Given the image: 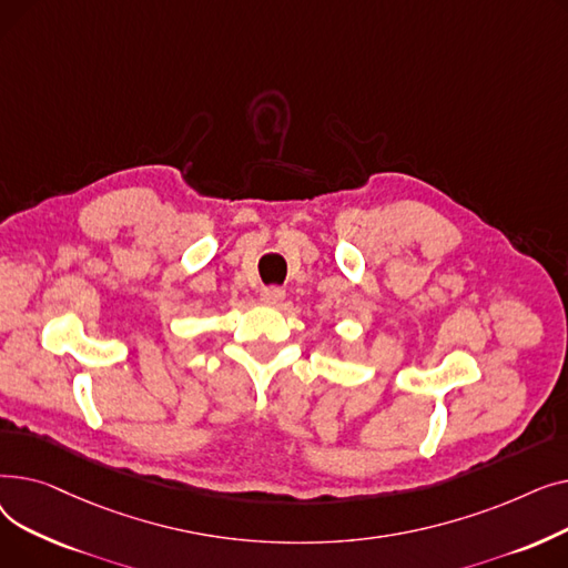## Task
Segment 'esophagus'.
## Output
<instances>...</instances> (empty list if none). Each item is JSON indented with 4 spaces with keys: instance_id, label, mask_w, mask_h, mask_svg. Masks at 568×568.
Segmentation results:
<instances>
[{
    "instance_id": "1",
    "label": "esophagus",
    "mask_w": 568,
    "mask_h": 568,
    "mask_svg": "<svg viewBox=\"0 0 568 568\" xmlns=\"http://www.w3.org/2000/svg\"><path fill=\"white\" fill-rule=\"evenodd\" d=\"M260 300L266 304V306H276L285 300V290L278 287V285H272V287H262L260 292Z\"/></svg>"
}]
</instances>
